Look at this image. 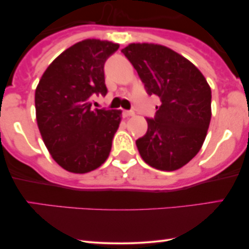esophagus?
Returning a JSON list of instances; mask_svg holds the SVG:
<instances>
[{
  "label": "esophagus",
  "mask_w": 249,
  "mask_h": 249,
  "mask_svg": "<svg viewBox=\"0 0 249 249\" xmlns=\"http://www.w3.org/2000/svg\"><path fill=\"white\" fill-rule=\"evenodd\" d=\"M123 115H124L125 117L134 116V111H132V110H125L124 112H123Z\"/></svg>",
  "instance_id": "esophagus-1"
}]
</instances>
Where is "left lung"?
Segmentation results:
<instances>
[{"label":"left lung","instance_id":"8db88e82","mask_svg":"<svg viewBox=\"0 0 249 249\" xmlns=\"http://www.w3.org/2000/svg\"><path fill=\"white\" fill-rule=\"evenodd\" d=\"M122 53L147 95L161 102L154 118H146L147 132L136 141L142 160L157 170H178L206 138L212 116L210 85L196 65L164 45L132 43Z\"/></svg>","mask_w":249,"mask_h":249}]
</instances>
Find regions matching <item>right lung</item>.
<instances>
[{"label": "right lung", "mask_w": 249, "mask_h": 249, "mask_svg": "<svg viewBox=\"0 0 249 249\" xmlns=\"http://www.w3.org/2000/svg\"><path fill=\"white\" fill-rule=\"evenodd\" d=\"M119 45L85 39L59 55L39 79L36 119L45 146L59 166L73 173L96 170L107 159L121 110L91 108V97L107 93L104 64Z\"/></svg>", "instance_id": "obj_1"}]
</instances>
